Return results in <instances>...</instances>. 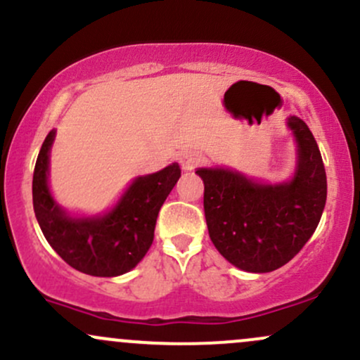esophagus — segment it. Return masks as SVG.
<instances>
[{
	"instance_id": "1",
	"label": "esophagus",
	"mask_w": 360,
	"mask_h": 360,
	"mask_svg": "<svg viewBox=\"0 0 360 360\" xmlns=\"http://www.w3.org/2000/svg\"><path fill=\"white\" fill-rule=\"evenodd\" d=\"M202 161H204L202 154L195 153V150H185V153L180 156L181 169H187V172L188 169L197 168V166L202 163Z\"/></svg>"
}]
</instances>
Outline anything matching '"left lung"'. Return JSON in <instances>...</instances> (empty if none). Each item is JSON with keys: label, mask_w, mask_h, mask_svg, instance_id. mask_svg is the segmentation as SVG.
Wrapping results in <instances>:
<instances>
[{"label": "left lung", "mask_w": 360, "mask_h": 360, "mask_svg": "<svg viewBox=\"0 0 360 360\" xmlns=\"http://www.w3.org/2000/svg\"><path fill=\"white\" fill-rule=\"evenodd\" d=\"M297 141L295 175L257 184L228 168H197L204 214L218 252L243 271L269 273L287 264L312 237L326 204V172L304 120L290 117Z\"/></svg>", "instance_id": "8db88e82"}]
</instances>
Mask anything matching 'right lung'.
<instances>
[{"mask_svg": "<svg viewBox=\"0 0 360 360\" xmlns=\"http://www.w3.org/2000/svg\"><path fill=\"white\" fill-rule=\"evenodd\" d=\"M55 134L51 130L42 142L32 179L34 212L46 240L80 273L118 276L130 271L154 240L158 212L180 179L179 163L135 179L106 214L73 218L58 206L49 192V150Z\"/></svg>", "mask_w": 360, "mask_h": 360, "instance_id": "obj_1", "label": "right lung"}]
</instances>
